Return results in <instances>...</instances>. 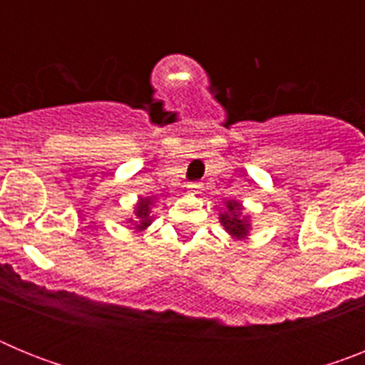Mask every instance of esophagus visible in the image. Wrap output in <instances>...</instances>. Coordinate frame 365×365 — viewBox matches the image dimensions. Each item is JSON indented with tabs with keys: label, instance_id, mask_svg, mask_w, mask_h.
Returning <instances> with one entry per match:
<instances>
[{
	"label": "esophagus",
	"instance_id": "obj_1",
	"mask_svg": "<svg viewBox=\"0 0 365 365\" xmlns=\"http://www.w3.org/2000/svg\"><path fill=\"white\" fill-rule=\"evenodd\" d=\"M188 192L192 193V195H197V193H201V185H190Z\"/></svg>",
	"mask_w": 365,
	"mask_h": 365
}]
</instances>
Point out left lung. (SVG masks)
Instances as JSON below:
<instances>
[{
	"label": "left lung",
	"mask_w": 365,
	"mask_h": 365,
	"mask_svg": "<svg viewBox=\"0 0 365 365\" xmlns=\"http://www.w3.org/2000/svg\"><path fill=\"white\" fill-rule=\"evenodd\" d=\"M243 205L240 201H227L225 210L219 214V222L234 240H247L248 232L252 228L250 215L243 214Z\"/></svg>",
	"instance_id": "obj_1"
}]
</instances>
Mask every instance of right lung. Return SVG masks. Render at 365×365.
I'll return each mask as SVG.
<instances>
[{"mask_svg":"<svg viewBox=\"0 0 365 365\" xmlns=\"http://www.w3.org/2000/svg\"><path fill=\"white\" fill-rule=\"evenodd\" d=\"M151 208H153V199L150 197H138L137 205H135L133 217L128 219V222L133 225V228L137 232H144L153 221V215H151Z\"/></svg>","mask_w":365,"mask_h":365,"instance_id":"add662e5","label":"right lung"}]
</instances>
